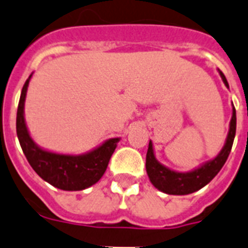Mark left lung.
Masks as SVG:
<instances>
[{"label":"left lung","instance_id":"1","mask_svg":"<svg viewBox=\"0 0 248 248\" xmlns=\"http://www.w3.org/2000/svg\"><path fill=\"white\" fill-rule=\"evenodd\" d=\"M218 72L223 82H224V85L229 88L224 74L220 70H218ZM235 126H237V118H235V109L233 107L228 135H227L222 150L218 153L217 156H214L208 162L202 163V164H200L194 170H188V172L173 170L159 162L155 158L154 146H153V142L150 140L148 153H146V164L145 166H146V173H148L149 180L153 183V186L168 195H188L206 186L218 174L219 170H222V167L224 166V163L228 159L235 136Z\"/></svg>","mask_w":248,"mask_h":248}]
</instances>
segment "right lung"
Instances as JSON below:
<instances>
[{
  "instance_id": "obj_1",
  "label": "right lung",
  "mask_w": 248,
  "mask_h": 248,
  "mask_svg": "<svg viewBox=\"0 0 248 248\" xmlns=\"http://www.w3.org/2000/svg\"><path fill=\"white\" fill-rule=\"evenodd\" d=\"M31 76L33 74L23 86L16 116V134L28 162L42 180L60 190L81 191L95 185L106 172L121 138L108 139L82 154H62L40 148L30 136L24 114L26 92Z\"/></svg>"
}]
</instances>
